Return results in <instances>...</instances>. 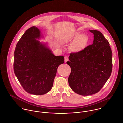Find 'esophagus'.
I'll use <instances>...</instances> for the list:
<instances>
[{
  "instance_id": "1",
  "label": "esophagus",
  "mask_w": 123,
  "mask_h": 123,
  "mask_svg": "<svg viewBox=\"0 0 123 123\" xmlns=\"http://www.w3.org/2000/svg\"><path fill=\"white\" fill-rule=\"evenodd\" d=\"M69 61V59H68V57L67 56H65L64 57V61H65V62H66L67 61Z\"/></svg>"
}]
</instances>
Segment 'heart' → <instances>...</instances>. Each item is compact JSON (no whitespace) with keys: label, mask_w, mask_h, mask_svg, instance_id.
<instances>
[{"label":"heart","mask_w":123,"mask_h":123,"mask_svg":"<svg viewBox=\"0 0 123 123\" xmlns=\"http://www.w3.org/2000/svg\"><path fill=\"white\" fill-rule=\"evenodd\" d=\"M72 39L75 38L71 45V49L72 51L78 52L81 51L87 45L88 38L85 34H80L79 32H75L72 35Z\"/></svg>","instance_id":"b5f03b06"}]
</instances>
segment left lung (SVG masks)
<instances>
[{
    "instance_id": "obj_1",
    "label": "left lung",
    "mask_w": 123,
    "mask_h": 123,
    "mask_svg": "<svg viewBox=\"0 0 123 123\" xmlns=\"http://www.w3.org/2000/svg\"><path fill=\"white\" fill-rule=\"evenodd\" d=\"M93 43L78 52L71 53V69L68 83L76 93L87 96L98 92L111 76L112 68V51L108 41L100 31L90 30Z\"/></svg>"
}]
</instances>
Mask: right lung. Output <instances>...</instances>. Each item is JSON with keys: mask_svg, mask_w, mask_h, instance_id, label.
I'll use <instances>...</instances> for the list:
<instances>
[{"mask_svg": "<svg viewBox=\"0 0 123 123\" xmlns=\"http://www.w3.org/2000/svg\"><path fill=\"white\" fill-rule=\"evenodd\" d=\"M40 37L37 27L29 28L19 40L14 53L16 77L25 91L35 95L51 90L57 69L64 62L63 56H55L45 44L37 40Z\"/></svg>", "mask_w": 123, "mask_h": 123, "instance_id": "1", "label": "right lung"}]
</instances>
